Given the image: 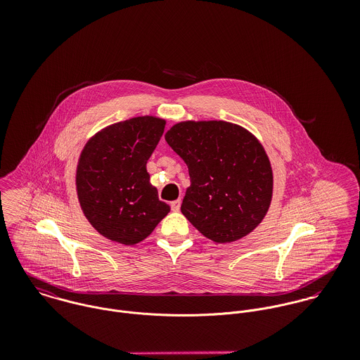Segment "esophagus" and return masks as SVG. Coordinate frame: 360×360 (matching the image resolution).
<instances>
[{
  "label": "esophagus",
  "instance_id": "obj_1",
  "mask_svg": "<svg viewBox=\"0 0 360 360\" xmlns=\"http://www.w3.org/2000/svg\"><path fill=\"white\" fill-rule=\"evenodd\" d=\"M180 205H181L180 200H176V201L170 202V207H172V210H173V212H179V210H180Z\"/></svg>",
  "mask_w": 360,
  "mask_h": 360
}]
</instances>
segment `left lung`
I'll list each match as a JSON object with an SVG mask.
<instances>
[{
    "mask_svg": "<svg viewBox=\"0 0 360 360\" xmlns=\"http://www.w3.org/2000/svg\"><path fill=\"white\" fill-rule=\"evenodd\" d=\"M166 143L188 167L181 213L206 238L229 244L252 233L273 197V170L263 146L240 124L186 120Z\"/></svg>",
    "mask_w": 360,
    "mask_h": 360,
    "instance_id": "left-lung-1",
    "label": "left lung"
}]
</instances>
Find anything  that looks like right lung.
<instances>
[{
  "mask_svg": "<svg viewBox=\"0 0 360 360\" xmlns=\"http://www.w3.org/2000/svg\"><path fill=\"white\" fill-rule=\"evenodd\" d=\"M165 124V119L151 115L109 124L86 143L79 156V204L89 223L113 243H141L170 212L159 201L147 172Z\"/></svg>",
  "mask_w": 360,
  "mask_h": 360,
  "instance_id": "right-lung-1",
  "label": "right lung"
}]
</instances>
